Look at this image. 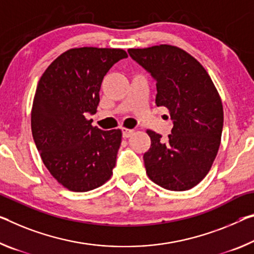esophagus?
I'll return each instance as SVG.
<instances>
[{
    "instance_id": "obj_1",
    "label": "esophagus",
    "mask_w": 254,
    "mask_h": 254,
    "mask_svg": "<svg viewBox=\"0 0 254 254\" xmlns=\"http://www.w3.org/2000/svg\"><path fill=\"white\" fill-rule=\"evenodd\" d=\"M133 130H131V128H127V127H122V134L124 138H128V136H131L132 133H133Z\"/></svg>"
}]
</instances>
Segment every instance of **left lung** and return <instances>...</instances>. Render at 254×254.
I'll use <instances>...</instances> for the list:
<instances>
[{
	"instance_id": "1",
	"label": "left lung",
	"mask_w": 254,
	"mask_h": 254,
	"mask_svg": "<svg viewBox=\"0 0 254 254\" xmlns=\"http://www.w3.org/2000/svg\"><path fill=\"white\" fill-rule=\"evenodd\" d=\"M128 54L156 80V105L166 107L174 127L168 139L148 130L147 175L166 190H190L210 171L218 152L224 111L204 67L182 48H130Z\"/></svg>"
}]
</instances>
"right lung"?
Segmentation results:
<instances>
[{
  "label": "right lung",
  "instance_id": "right-lung-1",
  "mask_svg": "<svg viewBox=\"0 0 254 254\" xmlns=\"http://www.w3.org/2000/svg\"><path fill=\"white\" fill-rule=\"evenodd\" d=\"M121 48H71L39 79L31 108V132L44 165L67 190L87 192L113 174L122 131L91 126L104 76L120 60Z\"/></svg>",
  "mask_w": 254,
  "mask_h": 254
}]
</instances>
